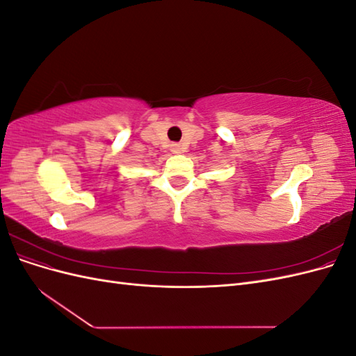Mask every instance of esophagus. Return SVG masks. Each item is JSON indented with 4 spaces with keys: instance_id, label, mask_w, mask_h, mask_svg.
I'll return each instance as SVG.
<instances>
[{
    "instance_id": "obj_1",
    "label": "esophagus",
    "mask_w": 356,
    "mask_h": 356,
    "mask_svg": "<svg viewBox=\"0 0 356 356\" xmlns=\"http://www.w3.org/2000/svg\"><path fill=\"white\" fill-rule=\"evenodd\" d=\"M170 152L174 153V154H179V153L182 152V148H181L179 144H172V145H170Z\"/></svg>"
}]
</instances>
